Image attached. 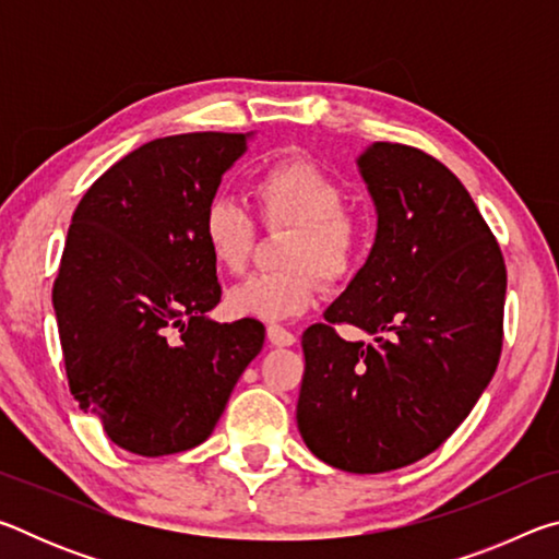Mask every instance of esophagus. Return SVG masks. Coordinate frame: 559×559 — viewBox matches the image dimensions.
<instances>
[{
  "label": "esophagus",
  "mask_w": 559,
  "mask_h": 559,
  "mask_svg": "<svg viewBox=\"0 0 559 559\" xmlns=\"http://www.w3.org/2000/svg\"><path fill=\"white\" fill-rule=\"evenodd\" d=\"M269 340L278 347H288L296 343V335H293L290 330H286L283 325H269Z\"/></svg>",
  "instance_id": "obj_1"
}]
</instances>
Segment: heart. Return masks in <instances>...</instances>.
<instances>
[{"label": "heart", "mask_w": 559, "mask_h": 559, "mask_svg": "<svg viewBox=\"0 0 559 559\" xmlns=\"http://www.w3.org/2000/svg\"><path fill=\"white\" fill-rule=\"evenodd\" d=\"M253 202L266 229H290L283 271H259L226 293L234 316L286 320L313 306L320 278L353 276L367 243V224L349 210L347 189L308 157L269 165L253 179ZM202 239L216 266L239 273L257 243V222L239 202L216 197L202 214Z\"/></svg>", "instance_id": "obj_1"}]
</instances>
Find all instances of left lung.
Listing matches in <instances>:
<instances>
[{
    "mask_svg": "<svg viewBox=\"0 0 559 559\" xmlns=\"http://www.w3.org/2000/svg\"><path fill=\"white\" fill-rule=\"evenodd\" d=\"M377 206L365 266L302 333L298 429L320 461L384 473L429 456L471 414L503 349L506 261L466 187L402 143L357 159ZM335 324L376 343L347 344Z\"/></svg>",
    "mask_w": 559,
    "mask_h": 559,
    "instance_id": "8db88e82",
    "label": "left lung"
}]
</instances>
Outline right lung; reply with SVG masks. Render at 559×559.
Returning <instances> with one entry per match:
<instances>
[{"label": "right lung", "instance_id": "add662e5", "mask_svg": "<svg viewBox=\"0 0 559 559\" xmlns=\"http://www.w3.org/2000/svg\"><path fill=\"white\" fill-rule=\"evenodd\" d=\"M241 132L145 143L83 194L53 281L73 400L138 456L194 449L261 353L253 318L214 323L222 300L202 214L243 155Z\"/></svg>", "mask_w": 559, "mask_h": 559}]
</instances>
